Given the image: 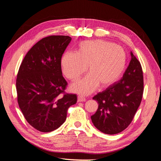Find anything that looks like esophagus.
<instances>
[{"label": "esophagus", "mask_w": 161, "mask_h": 161, "mask_svg": "<svg viewBox=\"0 0 161 161\" xmlns=\"http://www.w3.org/2000/svg\"><path fill=\"white\" fill-rule=\"evenodd\" d=\"M86 99L82 96H78V101L79 102H83L85 101Z\"/></svg>", "instance_id": "1"}]
</instances>
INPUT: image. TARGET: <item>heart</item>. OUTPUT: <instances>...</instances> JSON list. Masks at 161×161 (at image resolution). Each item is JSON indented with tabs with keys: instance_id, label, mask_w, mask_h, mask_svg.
Wrapping results in <instances>:
<instances>
[{
	"instance_id": "1",
	"label": "heart",
	"mask_w": 161,
	"mask_h": 161,
	"mask_svg": "<svg viewBox=\"0 0 161 161\" xmlns=\"http://www.w3.org/2000/svg\"><path fill=\"white\" fill-rule=\"evenodd\" d=\"M126 60V53L121 46L97 40L81 42L76 53L65 52L60 65L63 74L72 81L79 79L88 66L89 74L70 87L72 92L86 95L99 84L106 87L118 80L125 69Z\"/></svg>"
}]
</instances>
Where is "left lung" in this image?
Instances as JSON below:
<instances>
[{
	"instance_id": "1",
	"label": "left lung",
	"mask_w": 161,
	"mask_h": 161,
	"mask_svg": "<svg viewBox=\"0 0 161 161\" xmlns=\"http://www.w3.org/2000/svg\"><path fill=\"white\" fill-rule=\"evenodd\" d=\"M143 91L142 66L131 52V60L122 79L92 98L99 104L95 114L91 117L95 127L110 135L124 130L139 108Z\"/></svg>"
}]
</instances>
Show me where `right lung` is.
Instances as JSON below:
<instances>
[{"instance_id":"obj_1","label":"right lung","mask_w":161,"mask_h":161,"mask_svg":"<svg viewBox=\"0 0 161 161\" xmlns=\"http://www.w3.org/2000/svg\"><path fill=\"white\" fill-rule=\"evenodd\" d=\"M72 38L51 36L30 50L19 67L16 81L17 101L32 127L50 132L64 123L67 110L77 101L75 94H62L67 82L60 60Z\"/></svg>"}]
</instances>
